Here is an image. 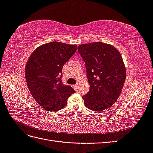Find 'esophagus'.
Segmentation results:
<instances>
[{
    "label": "esophagus",
    "instance_id": "esophagus-1",
    "mask_svg": "<svg viewBox=\"0 0 153 153\" xmlns=\"http://www.w3.org/2000/svg\"><path fill=\"white\" fill-rule=\"evenodd\" d=\"M73 88H74V89H75L76 91H77V89H78V85H77V84H76V85H73Z\"/></svg>",
    "mask_w": 153,
    "mask_h": 153
}]
</instances>
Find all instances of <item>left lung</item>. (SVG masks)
<instances>
[{
    "label": "left lung",
    "instance_id": "1",
    "mask_svg": "<svg viewBox=\"0 0 153 153\" xmlns=\"http://www.w3.org/2000/svg\"><path fill=\"white\" fill-rule=\"evenodd\" d=\"M78 50L85 62L90 85L83 96L85 105L97 112L108 108L121 95L126 80L121 53L113 45L98 41L80 45Z\"/></svg>",
    "mask_w": 153,
    "mask_h": 153
}]
</instances>
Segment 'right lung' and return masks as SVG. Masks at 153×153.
I'll use <instances>...</instances> for the list:
<instances>
[{
  "label": "right lung",
  "mask_w": 153,
  "mask_h": 153,
  "mask_svg": "<svg viewBox=\"0 0 153 153\" xmlns=\"http://www.w3.org/2000/svg\"><path fill=\"white\" fill-rule=\"evenodd\" d=\"M76 49V45L53 41L39 46L30 55L25 69L27 84L32 96L45 110L64 108L75 92L71 87L62 84L60 75Z\"/></svg>",
  "instance_id": "1"
}]
</instances>
